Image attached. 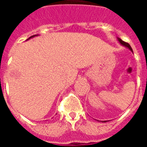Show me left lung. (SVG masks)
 I'll return each instance as SVG.
<instances>
[{"label": "left lung", "instance_id": "8db88e82", "mask_svg": "<svg viewBox=\"0 0 147 147\" xmlns=\"http://www.w3.org/2000/svg\"><path fill=\"white\" fill-rule=\"evenodd\" d=\"M118 41L120 42V44H121V45H124V46H126V47H127V48L129 49L131 51L133 52L132 51V49H131V45H130L129 44H128V43H127V42H123V41H122V40H121V39H120V38H118ZM103 122H106V121H105H105H103Z\"/></svg>", "mask_w": 147, "mask_h": 147}]
</instances>
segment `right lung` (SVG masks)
<instances>
[{"instance_id":"add662e5","label":"right lung","mask_w":147,"mask_h":147,"mask_svg":"<svg viewBox=\"0 0 147 147\" xmlns=\"http://www.w3.org/2000/svg\"><path fill=\"white\" fill-rule=\"evenodd\" d=\"M34 36H36V35H33V36H31V37H30V38H28V39H30V38H33V37H34ZM28 39H27V40H28Z\"/></svg>"}]
</instances>
